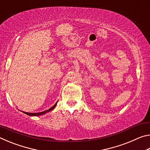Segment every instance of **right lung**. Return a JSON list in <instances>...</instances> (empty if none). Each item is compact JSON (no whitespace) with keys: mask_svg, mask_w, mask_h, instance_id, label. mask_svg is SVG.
<instances>
[{"mask_svg":"<svg viewBox=\"0 0 150 150\" xmlns=\"http://www.w3.org/2000/svg\"><path fill=\"white\" fill-rule=\"evenodd\" d=\"M57 103L55 104V105L52 106V107H51L50 108L48 109L47 110H45V111H43L41 112H37V113H30V112H23L24 114H26V115H28V116H40V115H44V114H46L48 112H50L51 110H52L53 109H54L55 106L57 105Z\"/></svg>","mask_w":150,"mask_h":150,"instance_id":"obj_1","label":"right lung"}]
</instances>
